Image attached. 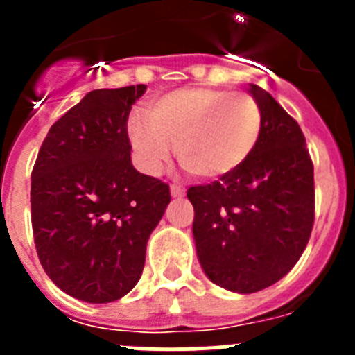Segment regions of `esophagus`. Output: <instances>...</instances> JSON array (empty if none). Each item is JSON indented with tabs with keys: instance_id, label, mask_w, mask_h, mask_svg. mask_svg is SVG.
<instances>
[{
	"instance_id": "obj_1",
	"label": "esophagus",
	"mask_w": 355,
	"mask_h": 355,
	"mask_svg": "<svg viewBox=\"0 0 355 355\" xmlns=\"http://www.w3.org/2000/svg\"><path fill=\"white\" fill-rule=\"evenodd\" d=\"M171 196L172 197H183L184 196V188L181 184H172L171 187Z\"/></svg>"
}]
</instances>
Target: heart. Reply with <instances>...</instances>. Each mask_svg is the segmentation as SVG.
I'll use <instances>...</instances> for the list:
<instances>
[{"mask_svg": "<svg viewBox=\"0 0 355 355\" xmlns=\"http://www.w3.org/2000/svg\"><path fill=\"white\" fill-rule=\"evenodd\" d=\"M147 121L133 117L128 133L140 165L162 171L178 147L183 168L202 180L236 171L261 135V110L252 96L213 89H181L146 106Z\"/></svg>", "mask_w": 355, "mask_h": 355, "instance_id": "heart-1", "label": "heart"}]
</instances>
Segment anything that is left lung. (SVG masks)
<instances>
[{
  "instance_id": "8db88e82",
  "label": "left lung",
  "mask_w": 355,
  "mask_h": 355,
  "mask_svg": "<svg viewBox=\"0 0 355 355\" xmlns=\"http://www.w3.org/2000/svg\"><path fill=\"white\" fill-rule=\"evenodd\" d=\"M261 135L236 171L190 187L197 258L209 281L236 293L283 279L306 249L315 222V174L293 117L258 85Z\"/></svg>"
}]
</instances>
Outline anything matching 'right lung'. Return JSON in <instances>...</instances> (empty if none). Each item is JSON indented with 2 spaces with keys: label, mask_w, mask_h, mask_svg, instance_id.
I'll return each mask as SVG.
<instances>
[{
  "label": "right lung",
  "mask_w": 355,
  "mask_h": 355,
  "mask_svg": "<svg viewBox=\"0 0 355 355\" xmlns=\"http://www.w3.org/2000/svg\"><path fill=\"white\" fill-rule=\"evenodd\" d=\"M146 85L92 90L62 115L31 172V227L40 265L67 295L106 304L130 293L167 183L131 165L128 117Z\"/></svg>",
  "instance_id": "1"
}]
</instances>
